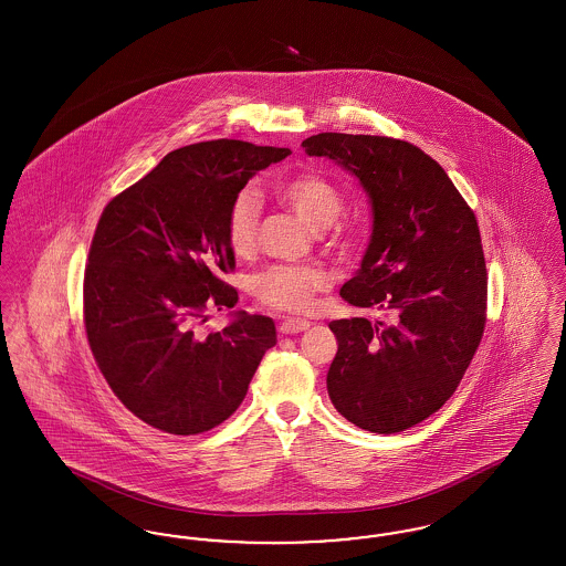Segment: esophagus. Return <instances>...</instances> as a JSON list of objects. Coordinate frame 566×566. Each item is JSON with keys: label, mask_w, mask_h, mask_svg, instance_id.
<instances>
[{"label": "esophagus", "mask_w": 566, "mask_h": 566, "mask_svg": "<svg viewBox=\"0 0 566 566\" xmlns=\"http://www.w3.org/2000/svg\"><path fill=\"white\" fill-rule=\"evenodd\" d=\"M307 328H310V321H303V318H289L280 324L282 335H295V333L307 331Z\"/></svg>", "instance_id": "obj_1"}]
</instances>
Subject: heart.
<instances>
[{
  "mask_svg": "<svg viewBox=\"0 0 566 566\" xmlns=\"http://www.w3.org/2000/svg\"><path fill=\"white\" fill-rule=\"evenodd\" d=\"M277 197L295 212L307 227L326 229L344 210L339 189L321 174H298L277 185ZM261 216V199L256 190L242 189L231 201L227 212V242L242 256L256 242ZM331 286L328 271L318 265H270L250 277V295L261 305L282 312H310L316 296Z\"/></svg>",
  "mask_w": 566,
  "mask_h": 566,
  "instance_id": "b5f03b06",
  "label": "heart"
}]
</instances>
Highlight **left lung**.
<instances>
[{
  "label": "left lung",
  "instance_id": "1",
  "mask_svg": "<svg viewBox=\"0 0 566 566\" xmlns=\"http://www.w3.org/2000/svg\"><path fill=\"white\" fill-rule=\"evenodd\" d=\"M301 146L348 169L367 192L371 240L339 295L388 314V323L328 324L337 337L328 397L358 429L405 431L454 395L482 342L488 275L478 220L443 167L409 142L318 134Z\"/></svg>",
  "mask_w": 566,
  "mask_h": 566
}]
</instances>
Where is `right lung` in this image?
Masks as SVG:
<instances>
[{"instance_id": "1", "label": "right lung", "mask_w": 566, "mask_h": 566, "mask_svg": "<svg viewBox=\"0 0 566 566\" xmlns=\"http://www.w3.org/2000/svg\"><path fill=\"white\" fill-rule=\"evenodd\" d=\"M289 148L212 139L178 148L116 195L97 222L84 271L88 346L112 392L146 424L197 434L224 422L275 346L268 316L231 312L210 335L195 326L238 291L227 212L248 180Z\"/></svg>"}]
</instances>
